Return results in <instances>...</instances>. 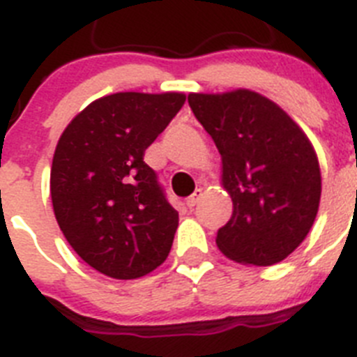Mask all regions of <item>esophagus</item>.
<instances>
[{"mask_svg": "<svg viewBox=\"0 0 357 357\" xmlns=\"http://www.w3.org/2000/svg\"><path fill=\"white\" fill-rule=\"evenodd\" d=\"M200 198H202V189H197V191H195V193L191 195L188 200H185V206H188L189 209H193V207L198 204V200H200Z\"/></svg>", "mask_w": 357, "mask_h": 357, "instance_id": "obj_1", "label": "esophagus"}]
</instances>
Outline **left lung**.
Instances as JSON below:
<instances>
[{
	"label": "left lung",
	"instance_id": "left-lung-1",
	"mask_svg": "<svg viewBox=\"0 0 357 357\" xmlns=\"http://www.w3.org/2000/svg\"><path fill=\"white\" fill-rule=\"evenodd\" d=\"M195 118L213 137L234 211L218 248L245 264L286 259L313 227L321 193L317 153L284 110L247 89L189 94Z\"/></svg>",
	"mask_w": 357,
	"mask_h": 357
}]
</instances>
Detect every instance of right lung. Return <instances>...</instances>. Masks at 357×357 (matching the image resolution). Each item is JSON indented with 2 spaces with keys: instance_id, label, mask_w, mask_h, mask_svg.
Instances as JSON below:
<instances>
[{
  "instance_id": "add662e5",
  "label": "right lung",
  "mask_w": 357,
  "mask_h": 357,
  "mask_svg": "<svg viewBox=\"0 0 357 357\" xmlns=\"http://www.w3.org/2000/svg\"><path fill=\"white\" fill-rule=\"evenodd\" d=\"M182 93H116L85 107L52 164L55 218L73 250L112 279H137L166 261L178 213L144 151L182 109Z\"/></svg>"
}]
</instances>
